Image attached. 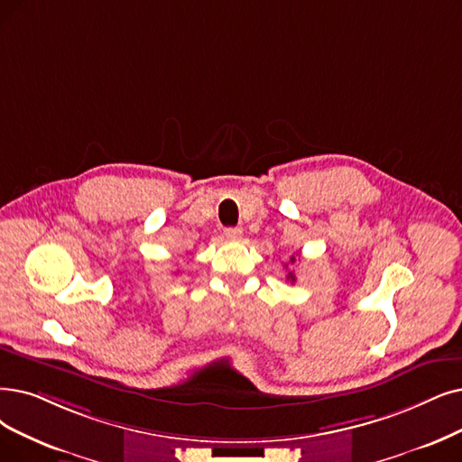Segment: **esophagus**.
Wrapping results in <instances>:
<instances>
[{"mask_svg": "<svg viewBox=\"0 0 462 462\" xmlns=\"http://www.w3.org/2000/svg\"><path fill=\"white\" fill-rule=\"evenodd\" d=\"M224 235H226V238L227 241H241L243 238V229H238V227H227L226 231H224Z\"/></svg>", "mask_w": 462, "mask_h": 462, "instance_id": "esophagus-1", "label": "esophagus"}]
</instances>
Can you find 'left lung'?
<instances>
[{
	"label": "left lung",
	"instance_id": "8db88e82",
	"mask_svg": "<svg viewBox=\"0 0 462 462\" xmlns=\"http://www.w3.org/2000/svg\"><path fill=\"white\" fill-rule=\"evenodd\" d=\"M290 263H295V255H291V257H290ZM286 269H288V265H286ZM286 279H288V281L293 284V282H295V274L290 271V273H288V276H286Z\"/></svg>",
	"mask_w": 462,
	"mask_h": 462
}]
</instances>
